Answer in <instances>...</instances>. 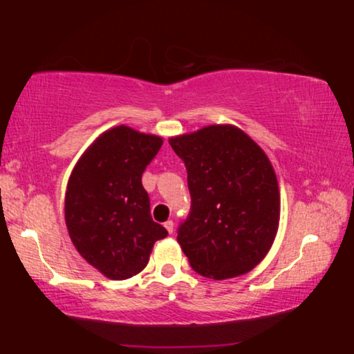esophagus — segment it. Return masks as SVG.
<instances>
[{
	"label": "esophagus",
	"instance_id": "34e87169",
	"mask_svg": "<svg viewBox=\"0 0 354 354\" xmlns=\"http://www.w3.org/2000/svg\"><path fill=\"white\" fill-rule=\"evenodd\" d=\"M165 228H166V231H168L169 234L173 233V231H174V223L171 221V219H168V221L165 223Z\"/></svg>",
	"mask_w": 354,
	"mask_h": 354
}]
</instances>
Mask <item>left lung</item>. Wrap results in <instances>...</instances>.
Returning <instances> with one entry per match:
<instances>
[{
	"mask_svg": "<svg viewBox=\"0 0 354 354\" xmlns=\"http://www.w3.org/2000/svg\"><path fill=\"white\" fill-rule=\"evenodd\" d=\"M188 171L191 208L178 226L189 265L206 278L245 274L270 251L279 189L270 160L241 129L203 128L169 140Z\"/></svg>",
	"mask_w": 354,
	"mask_h": 354,
	"instance_id": "left-lung-1",
	"label": "left lung"
}]
</instances>
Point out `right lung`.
Instances as JSON below:
<instances>
[{"mask_svg":"<svg viewBox=\"0 0 354 354\" xmlns=\"http://www.w3.org/2000/svg\"><path fill=\"white\" fill-rule=\"evenodd\" d=\"M161 145V138L116 126L89 146L68 181L64 218L73 245L111 279L140 273L154 243L168 236L153 221L141 183Z\"/></svg>","mask_w":354,"mask_h":354,"instance_id":"add662e5","label":"right lung"}]
</instances>
